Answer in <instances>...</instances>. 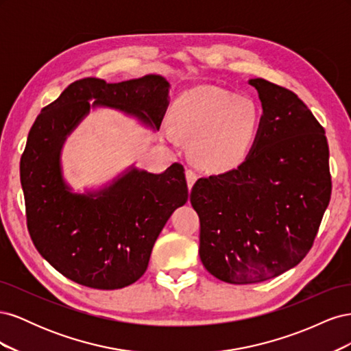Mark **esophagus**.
<instances>
[{"label": "esophagus", "mask_w": 351, "mask_h": 351, "mask_svg": "<svg viewBox=\"0 0 351 351\" xmlns=\"http://www.w3.org/2000/svg\"><path fill=\"white\" fill-rule=\"evenodd\" d=\"M186 180H187L189 189H192L195 182L197 180V174L193 171V169H186Z\"/></svg>", "instance_id": "34e87169"}]
</instances>
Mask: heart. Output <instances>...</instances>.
Instances as JSON below:
<instances>
[{"instance_id": "obj_1", "label": "heart", "mask_w": 351, "mask_h": 351, "mask_svg": "<svg viewBox=\"0 0 351 351\" xmlns=\"http://www.w3.org/2000/svg\"><path fill=\"white\" fill-rule=\"evenodd\" d=\"M261 127V111L253 99L236 97L217 86L184 92L174 105L165 137L193 139L196 162L210 171H227L249 155Z\"/></svg>"}]
</instances>
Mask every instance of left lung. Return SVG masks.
Wrapping results in <instances>:
<instances>
[{"label": "left lung", "mask_w": 351, "mask_h": 351, "mask_svg": "<svg viewBox=\"0 0 351 351\" xmlns=\"http://www.w3.org/2000/svg\"><path fill=\"white\" fill-rule=\"evenodd\" d=\"M249 83L263 110L249 155L231 171L199 178L190 192L200 261L230 284L267 281L300 263L332 189L325 130L311 110L278 84Z\"/></svg>", "instance_id": "8db88e82"}]
</instances>
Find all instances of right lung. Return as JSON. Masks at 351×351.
I'll use <instances>...</instances> for the list:
<instances>
[{
  "label": "right lung",
  "instance_id": "1",
  "mask_svg": "<svg viewBox=\"0 0 351 351\" xmlns=\"http://www.w3.org/2000/svg\"><path fill=\"white\" fill-rule=\"evenodd\" d=\"M168 92L169 83L156 74L120 83L80 79L32 125L20 159L27 230L40 256L66 278L98 290L136 282L168 218L187 202L178 162L161 174L130 167L110 186L83 195L73 193L61 173L62 145L90 107L120 110L158 130Z\"/></svg>",
  "mask_w": 351,
  "mask_h": 351
}]
</instances>
